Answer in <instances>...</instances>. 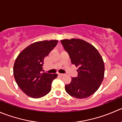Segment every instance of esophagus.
Listing matches in <instances>:
<instances>
[{"label": "esophagus", "instance_id": "1", "mask_svg": "<svg viewBox=\"0 0 122 122\" xmlns=\"http://www.w3.org/2000/svg\"><path fill=\"white\" fill-rule=\"evenodd\" d=\"M58 75H59V76H62L64 75L63 73H59Z\"/></svg>", "mask_w": 122, "mask_h": 122}]
</instances>
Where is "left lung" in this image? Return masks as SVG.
I'll return each mask as SVG.
<instances>
[{
    "instance_id": "8db88e82",
    "label": "left lung",
    "mask_w": 122,
    "mask_h": 122,
    "mask_svg": "<svg viewBox=\"0 0 122 122\" xmlns=\"http://www.w3.org/2000/svg\"><path fill=\"white\" fill-rule=\"evenodd\" d=\"M61 42L71 63L78 66V76L65 85L68 94L76 98H85L96 92L104 75L103 60L92 45L81 39H65Z\"/></svg>"
}]
</instances>
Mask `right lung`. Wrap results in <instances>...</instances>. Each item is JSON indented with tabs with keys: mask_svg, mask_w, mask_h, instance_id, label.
<instances>
[{
	"mask_svg": "<svg viewBox=\"0 0 122 122\" xmlns=\"http://www.w3.org/2000/svg\"><path fill=\"white\" fill-rule=\"evenodd\" d=\"M57 40L36 42L25 48L16 59L14 75L20 90L26 95L38 98L51 91L56 73H41L44 59L57 45Z\"/></svg>",
	"mask_w": 122,
	"mask_h": 122,
	"instance_id": "1",
	"label": "right lung"
}]
</instances>
